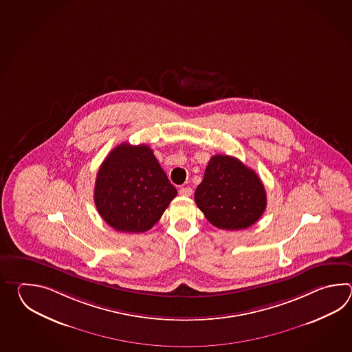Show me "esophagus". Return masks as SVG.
<instances>
[{"label":"esophagus","instance_id":"1","mask_svg":"<svg viewBox=\"0 0 352 352\" xmlns=\"http://www.w3.org/2000/svg\"><path fill=\"white\" fill-rule=\"evenodd\" d=\"M191 194H192V190H191V187L190 186L182 187V188L179 190V195H181V196H191Z\"/></svg>","mask_w":352,"mask_h":352}]
</instances>
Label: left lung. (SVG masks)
I'll return each mask as SVG.
<instances>
[{
	"label": "left lung",
	"instance_id": "left-lung-1",
	"mask_svg": "<svg viewBox=\"0 0 352 352\" xmlns=\"http://www.w3.org/2000/svg\"><path fill=\"white\" fill-rule=\"evenodd\" d=\"M195 202L214 226L241 230L261 219L267 208V195L254 170L238 158L215 155L195 191Z\"/></svg>",
	"mask_w": 352,
	"mask_h": 352
}]
</instances>
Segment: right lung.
Returning <instances> with one entry per match:
<instances>
[{
  "instance_id": "obj_1",
  "label": "right lung",
  "mask_w": 352,
  "mask_h": 352,
  "mask_svg": "<svg viewBox=\"0 0 352 352\" xmlns=\"http://www.w3.org/2000/svg\"><path fill=\"white\" fill-rule=\"evenodd\" d=\"M176 195L148 146L122 143L100 165L94 202L113 229L143 232L157 223Z\"/></svg>"
}]
</instances>
